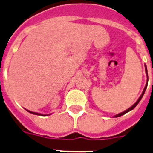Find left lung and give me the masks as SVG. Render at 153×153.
Instances as JSON below:
<instances>
[{
  "label": "left lung",
  "instance_id": "obj_1",
  "mask_svg": "<svg viewBox=\"0 0 153 153\" xmlns=\"http://www.w3.org/2000/svg\"><path fill=\"white\" fill-rule=\"evenodd\" d=\"M145 71H146V74H147V76H148V71H147V67H146V66H145ZM147 86H148V84H146V85H145V89H144V91H143L142 94H141V95L140 96V98H138V100L137 101V102H136V103H134V104H133V105H132V106L130 107V108H128V109H126V111L122 112V113H121V114H117V115H115V116H114V117H117L122 116V115H124V114H126V113H128V112H129V111H130V110H132V109H134V108H135V107L137 106V105L138 103L140 102V101L141 100V98H142L143 95H144V94H145V90H146V88H147Z\"/></svg>",
  "mask_w": 153,
  "mask_h": 153
}]
</instances>
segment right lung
<instances>
[{"label":"right lung","mask_w":153,"mask_h":153,"mask_svg":"<svg viewBox=\"0 0 153 153\" xmlns=\"http://www.w3.org/2000/svg\"><path fill=\"white\" fill-rule=\"evenodd\" d=\"M27 111L29 112V113H31V114H36V115H40V116H44V114H39V113H35V112H32V111H29V110H27ZM48 115H49V114H48Z\"/></svg>","instance_id":"1"}]
</instances>
